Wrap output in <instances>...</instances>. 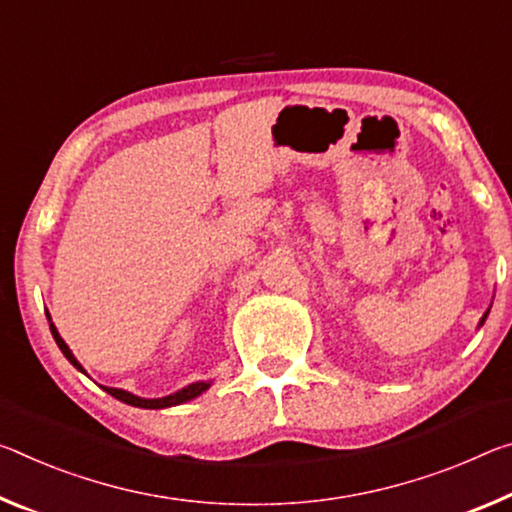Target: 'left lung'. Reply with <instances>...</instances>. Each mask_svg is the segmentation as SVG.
Wrapping results in <instances>:
<instances>
[{"label":"left lung","instance_id":"1","mask_svg":"<svg viewBox=\"0 0 512 512\" xmlns=\"http://www.w3.org/2000/svg\"><path fill=\"white\" fill-rule=\"evenodd\" d=\"M488 312H490V310H488ZM488 312H485V314H483V319H481V323H478V326H483V323H485V319H488Z\"/></svg>","mask_w":512,"mask_h":512}]
</instances>
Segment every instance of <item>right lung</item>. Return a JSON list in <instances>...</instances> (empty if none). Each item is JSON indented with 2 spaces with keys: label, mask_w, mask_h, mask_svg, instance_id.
I'll return each mask as SVG.
<instances>
[{
  "label": "right lung",
  "mask_w": 512,
  "mask_h": 512,
  "mask_svg": "<svg viewBox=\"0 0 512 512\" xmlns=\"http://www.w3.org/2000/svg\"><path fill=\"white\" fill-rule=\"evenodd\" d=\"M47 319H50V314H47ZM50 330H52L54 342L59 344L61 353L66 355V358L70 360L72 367H77L81 373H86V371H84V367H81V364L77 362L75 355H72V351L68 348V344L63 342V339H61L59 330H56V326L52 323V319H50ZM209 385H212V380H209V383H205V380H200V383H191V385H186L184 389H180V392H175V394H170V396H161V399H141V396H134V394L125 392V389H116V387H102V389H104V392H107V394L116 396L118 401H123V403H127V405H134V408L161 410V408H170V405H180V403H186V401L196 399V396H200L202 392H205V389H209Z\"/></svg>",
  "instance_id": "obj_1"
}]
</instances>
